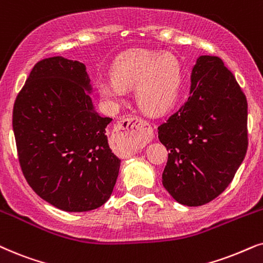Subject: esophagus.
I'll return each mask as SVG.
<instances>
[{"label":"esophagus","mask_w":263,"mask_h":263,"mask_svg":"<svg viewBox=\"0 0 263 263\" xmlns=\"http://www.w3.org/2000/svg\"><path fill=\"white\" fill-rule=\"evenodd\" d=\"M152 136L153 130L147 122L136 116H129L115 127L114 141L124 153L134 155L151 141Z\"/></svg>","instance_id":"1"}]
</instances>
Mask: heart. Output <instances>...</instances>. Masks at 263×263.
<instances>
[{"mask_svg": "<svg viewBox=\"0 0 263 263\" xmlns=\"http://www.w3.org/2000/svg\"><path fill=\"white\" fill-rule=\"evenodd\" d=\"M181 84V66L170 53L132 49L121 54L112 66V78H99L98 89L110 104L123 101L134 87L135 101L147 114L168 111Z\"/></svg>", "mask_w": 263, "mask_h": 263, "instance_id": "obj_1", "label": "heart"}]
</instances>
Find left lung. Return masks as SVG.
Listing matches in <instances>:
<instances>
[{
  "label": "left lung",
  "mask_w": 263,
  "mask_h": 263,
  "mask_svg": "<svg viewBox=\"0 0 263 263\" xmlns=\"http://www.w3.org/2000/svg\"><path fill=\"white\" fill-rule=\"evenodd\" d=\"M248 102L217 57L200 55L191 72L187 101L158 127L169 151L162 175L177 203L199 206L230 185L248 149Z\"/></svg>",
  "instance_id": "obj_1"
}]
</instances>
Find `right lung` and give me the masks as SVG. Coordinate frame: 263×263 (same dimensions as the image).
Listing matches in <instances>:
<instances>
[{"label": "right lung", "instance_id": "add662e5", "mask_svg": "<svg viewBox=\"0 0 263 263\" xmlns=\"http://www.w3.org/2000/svg\"><path fill=\"white\" fill-rule=\"evenodd\" d=\"M86 65L63 57L37 63L13 108L20 166L41 198L70 213L101 206L110 198L121 159L90 94Z\"/></svg>", "mask_w": 263, "mask_h": 263}]
</instances>
